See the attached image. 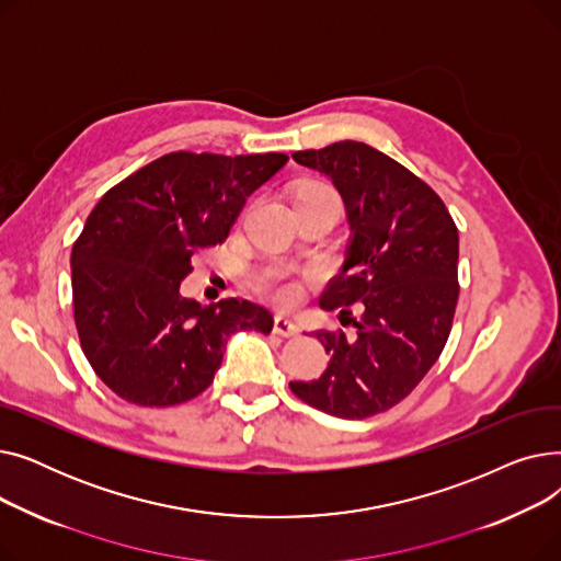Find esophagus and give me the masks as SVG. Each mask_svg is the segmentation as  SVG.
I'll use <instances>...</instances> for the list:
<instances>
[{"label": "esophagus", "mask_w": 561, "mask_h": 561, "mask_svg": "<svg viewBox=\"0 0 561 561\" xmlns=\"http://www.w3.org/2000/svg\"><path fill=\"white\" fill-rule=\"evenodd\" d=\"M275 334H279V336H284V339H290V336H298V325L293 320H288V318H284V316H275Z\"/></svg>", "instance_id": "esophagus-1"}]
</instances>
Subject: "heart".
<instances>
[{"mask_svg":"<svg viewBox=\"0 0 561 561\" xmlns=\"http://www.w3.org/2000/svg\"><path fill=\"white\" fill-rule=\"evenodd\" d=\"M300 195H320V197H334V199H339L336 193L330 186H325V184H305L300 188ZM261 286H263V290H268L279 305H293V302H296V298H298L296 286L282 282L279 275H275V273L273 275H265L261 279Z\"/></svg>","mask_w":561,"mask_h":561,"instance_id":"heart-1","label":"heart"}]
</instances>
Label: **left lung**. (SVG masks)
Listing matches in <instances>:
<instances>
[{
  "label": "left lung",
  "instance_id": "1",
  "mask_svg": "<svg viewBox=\"0 0 561 561\" xmlns=\"http://www.w3.org/2000/svg\"><path fill=\"white\" fill-rule=\"evenodd\" d=\"M328 174L343 197L350 245L320 307L350 319L355 334L320 330L330 366L290 391L325 414L362 421L402 402L434 366L453 330L459 298V233L423 180L357 140L293 154Z\"/></svg>",
  "mask_w": 561,
  "mask_h": 561
}]
</instances>
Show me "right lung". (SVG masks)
<instances>
[{
    "label": "right lung",
    "mask_w": 561,
    "mask_h": 561,
    "mask_svg": "<svg viewBox=\"0 0 561 561\" xmlns=\"http://www.w3.org/2000/svg\"><path fill=\"white\" fill-rule=\"evenodd\" d=\"M286 154L170 152L104 193L72 245V309L85 359L138 407H172L211 387L239 330L271 334L248 300L180 296L191 256L227 239L248 197Z\"/></svg>",
    "instance_id": "obj_1"
}]
</instances>
